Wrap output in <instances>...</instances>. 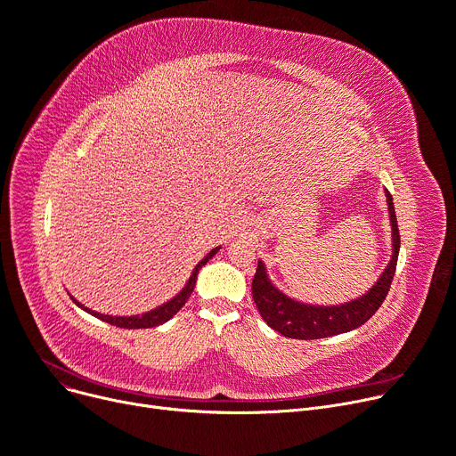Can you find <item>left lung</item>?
<instances>
[{"instance_id": "obj_1", "label": "left lung", "mask_w": 456, "mask_h": 456, "mask_svg": "<svg viewBox=\"0 0 456 456\" xmlns=\"http://www.w3.org/2000/svg\"><path fill=\"white\" fill-rule=\"evenodd\" d=\"M385 195L392 226V257L379 280L362 297L338 305H313L292 300L271 281L269 274H266L265 263L261 259L257 261V271L252 280V297L259 314L274 331L289 338L302 340L333 337L362 326L381 307L388 294L399 256V230L395 221V209L392 195L387 190Z\"/></svg>"}]
</instances>
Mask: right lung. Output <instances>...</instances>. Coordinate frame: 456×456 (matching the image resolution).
<instances>
[{
    "mask_svg": "<svg viewBox=\"0 0 456 456\" xmlns=\"http://www.w3.org/2000/svg\"><path fill=\"white\" fill-rule=\"evenodd\" d=\"M219 250H221V247H216L213 250H209V254H208L204 259H200V261H199V265H197L195 269H193V273H191L190 280H187L185 287L176 294L175 298H171L169 302L162 304V305L156 307V309H152V311H147V313H143V314H132V316H112V314H101V313H97V311H92V309L85 307L83 304H78L73 297H69V298H71V300H73L80 309H83V311L90 313L92 316H95V318L102 320V322H109V324H112V326L125 328V330H147V328H156V326H159V324H166L169 318H173V316L182 309V305L187 302V298L191 297V292H193V289H195L199 271H200L202 266H204V265H206L213 256H216Z\"/></svg>",
    "mask_w": 456,
    "mask_h": 456,
    "instance_id": "1",
    "label": "right lung"
}]
</instances>
